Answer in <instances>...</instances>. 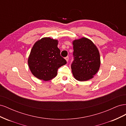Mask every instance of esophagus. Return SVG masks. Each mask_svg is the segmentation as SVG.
<instances>
[{"instance_id":"obj_1","label":"esophagus","mask_w":126,"mask_h":126,"mask_svg":"<svg viewBox=\"0 0 126 126\" xmlns=\"http://www.w3.org/2000/svg\"><path fill=\"white\" fill-rule=\"evenodd\" d=\"M65 59L66 60V61H67V62H68V61L69 60V57H68V56H67L66 57H65Z\"/></svg>"}]
</instances>
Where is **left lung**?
I'll return each instance as SVG.
<instances>
[{"label":"left lung","mask_w":126,"mask_h":126,"mask_svg":"<svg viewBox=\"0 0 126 126\" xmlns=\"http://www.w3.org/2000/svg\"><path fill=\"white\" fill-rule=\"evenodd\" d=\"M73 45L74 60L71 64L72 74L78 81L88 80L99 69V52L93 42L86 38L75 40Z\"/></svg>","instance_id":"8db88e82"}]
</instances>
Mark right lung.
<instances>
[{
    "label": "right lung",
    "instance_id": "right-lung-1",
    "mask_svg": "<svg viewBox=\"0 0 126 126\" xmlns=\"http://www.w3.org/2000/svg\"><path fill=\"white\" fill-rule=\"evenodd\" d=\"M58 40L43 38L34 44L29 56L28 63L34 76L48 81L55 77L58 68L67 63L60 56L57 47Z\"/></svg>",
    "mask_w": 126,
    "mask_h": 126
}]
</instances>
